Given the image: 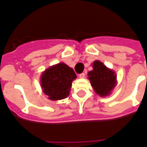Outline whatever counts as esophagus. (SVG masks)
Masks as SVG:
<instances>
[{
	"mask_svg": "<svg viewBox=\"0 0 147 147\" xmlns=\"http://www.w3.org/2000/svg\"><path fill=\"white\" fill-rule=\"evenodd\" d=\"M85 76H86V75H85V73H84V72H83V73H81L79 75L80 78H84V77H85Z\"/></svg>",
	"mask_w": 147,
	"mask_h": 147,
	"instance_id": "esophagus-1",
	"label": "esophagus"
}]
</instances>
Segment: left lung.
I'll return each mask as SVG.
<instances>
[{
  "label": "left lung",
  "instance_id": "left-lung-1",
  "mask_svg": "<svg viewBox=\"0 0 147 147\" xmlns=\"http://www.w3.org/2000/svg\"><path fill=\"white\" fill-rule=\"evenodd\" d=\"M88 76L94 91L103 97L109 94L117 83L114 71L107 68L99 61L94 62L93 70L88 72Z\"/></svg>",
  "mask_w": 147,
  "mask_h": 147
}]
</instances>
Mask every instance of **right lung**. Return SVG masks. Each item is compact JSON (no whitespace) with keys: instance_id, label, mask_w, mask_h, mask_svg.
Returning a JSON list of instances; mask_svg holds the SVG:
<instances>
[{"instance_id":"obj_1","label":"right lung","mask_w":147,"mask_h":147,"mask_svg":"<svg viewBox=\"0 0 147 147\" xmlns=\"http://www.w3.org/2000/svg\"><path fill=\"white\" fill-rule=\"evenodd\" d=\"M76 75L71 67L64 63L56 64L42 73L41 86L45 94L50 100H61L69 94L71 83Z\"/></svg>"}]
</instances>
